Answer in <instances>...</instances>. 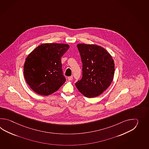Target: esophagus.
Returning a JSON list of instances; mask_svg holds the SVG:
<instances>
[{
	"instance_id": "34e87169",
	"label": "esophagus",
	"mask_w": 149,
	"mask_h": 149,
	"mask_svg": "<svg viewBox=\"0 0 149 149\" xmlns=\"http://www.w3.org/2000/svg\"><path fill=\"white\" fill-rule=\"evenodd\" d=\"M68 80H69V81H71V80L73 79V77H72V76L69 77L68 78Z\"/></svg>"
}]
</instances>
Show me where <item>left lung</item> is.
I'll return each mask as SVG.
<instances>
[{
    "label": "left lung",
    "instance_id": "1",
    "mask_svg": "<svg viewBox=\"0 0 149 149\" xmlns=\"http://www.w3.org/2000/svg\"><path fill=\"white\" fill-rule=\"evenodd\" d=\"M77 46L81 58L82 77L75 85L82 95L95 97L111 85L114 77V61L101 46L85 44Z\"/></svg>",
    "mask_w": 149,
    "mask_h": 149
}]
</instances>
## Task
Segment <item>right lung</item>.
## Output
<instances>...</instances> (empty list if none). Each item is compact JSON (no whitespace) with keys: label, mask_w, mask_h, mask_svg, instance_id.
Masks as SVG:
<instances>
[{"label":"right lung","mask_w":149,"mask_h":149,"mask_svg":"<svg viewBox=\"0 0 149 149\" xmlns=\"http://www.w3.org/2000/svg\"><path fill=\"white\" fill-rule=\"evenodd\" d=\"M69 48L68 44L46 43L29 54L24 64V76L34 92L51 95L65 82L61 58Z\"/></svg>","instance_id":"obj_1"}]
</instances>
